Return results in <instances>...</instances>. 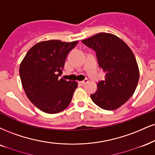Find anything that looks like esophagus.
<instances>
[{"mask_svg":"<svg viewBox=\"0 0 155 155\" xmlns=\"http://www.w3.org/2000/svg\"><path fill=\"white\" fill-rule=\"evenodd\" d=\"M87 82H88V79H85L84 80H83V81H79V84L80 85H84V84H86Z\"/></svg>","mask_w":155,"mask_h":155,"instance_id":"34e87169","label":"esophagus"}]
</instances>
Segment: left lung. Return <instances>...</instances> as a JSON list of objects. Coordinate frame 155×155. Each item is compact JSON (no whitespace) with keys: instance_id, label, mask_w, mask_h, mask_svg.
<instances>
[{"instance_id":"1","label":"left lung","mask_w":155,"mask_h":155,"mask_svg":"<svg viewBox=\"0 0 155 155\" xmlns=\"http://www.w3.org/2000/svg\"><path fill=\"white\" fill-rule=\"evenodd\" d=\"M96 52L99 67L105 73L91 99L100 108L113 110L133 95L139 79L137 60L130 48L118 37L101 32L83 40Z\"/></svg>"}]
</instances>
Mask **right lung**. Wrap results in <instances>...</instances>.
Wrapping results in <instances>:
<instances>
[{"mask_svg": "<svg viewBox=\"0 0 155 155\" xmlns=\"http://www.w3.org/2000/svg\"><path fill=\"white\" fill-rule=\"evenodd\" d=\"M78 42L42 41L31 47L22 60L19 75L24 92L42 112L55 114L69 105L78 84L58 77L68 53Z\"/></svg>", "mask_w": 155, "mask_h": 155, "instance_id": "obj_1", "label": "right lung"}]
</instances>
